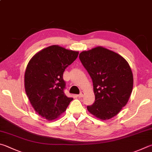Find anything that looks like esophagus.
Here are the masks:
<instances>
[{
  "instance_id": "obj_1",
  "label": "esophagus",
  "mask_w": 152,
  "mask_h": 152,
  "mask_svg": "<svg viewBox=\"0 0 152 152\" xmlns=\"http://www.w3.org/2000/svg\"><path fill=\"white\" fill-rule=\"evenodd\" d=\"M84 92H81L80 94L78 95V98H82L84 96Z\"/></svg>"
}]
</instances>
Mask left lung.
<instances>
[{
  "label": "left lung",
  "instance_id": "left-lung-1",
  "mask_svg": "<svg viewBox=\"0 0 152 152\" xmlns=\"http://www.w3.org/2000/svg\"><path fill=\"white\" fill-rule=\"evenodd\" d=\"M79 58L93 82L95 102L87 106L88 112L102 120L114 117L128 103L133 89L128 62L102 46L82 51Z\"/></svg>",
  "mask_w": 152,
  "mask_h": 152
}]
</instances>
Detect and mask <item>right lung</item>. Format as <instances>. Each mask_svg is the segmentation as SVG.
I'll return each mask as SVG.
<instances>
[{
	"label": "right lung",
	"instance_id": "obj_1",
	"mask_svg": "<svg viewBox=\"0 0 152 152\" xmlns=\"http://www.w3.org/2000/svg\"><path fill=\"white\" fill-rule=\"evenodd\" d=\"M78 54V51L52 45L38 52L28 63L24 74L27 97L37 114L47 120L58 118L73 100L64 94L62 76Z\"/></svg>",
	"mask_w": 152,
	"mask_h": 152
}]
</instances>
